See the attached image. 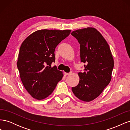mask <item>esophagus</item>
<instances>
[{"label":"esophagus","mask_w":130,"mask_h":130,"mask_svg":"<svg viewBox=\"0 0 130 130\" xmlns=\"http://www.w3.org/2000/svg\"><path fill=\"white\" fill-rule=\"evenodd\" d=\"M72 74V72H70V73H64V74L66 75H69L71 74Z\"/></svg>","instance_id":"obj_1"}]
</instances>
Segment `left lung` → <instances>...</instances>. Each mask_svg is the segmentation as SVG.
Returning <instances> with one entry per match:
<instances>
[{
    "instance_id": "obj_1",
    "label": "left lung",
    "mask_w": 130,
    "mask_h": 130,
    "mask_svg": "<svg viewBox=\"0 0 130 130\" xmlns=\"http://www.w3.org/2000/svg\"><path fill=\"white\" fill-rule=\"evenodd\" d=\"M71 35L80 44L81 62L85 63L84 72L78 74V84L72 90L80 100L92 101L111 80L114 61L111 50L102 35L93 27L74 31Z\"/></svg>"
}]
</instances>
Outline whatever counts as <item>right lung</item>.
I'll return each instance as SVG.
<instances>
[{"instance_id": "obj_1", "label": "right lung", "mask_w": 130, "mask_h": 130, "mask_svg": "<svg viewBox=\"0 0 130 130\" xmlns=\"http://www.w3.org/2000/svg\"><path fill=\"white\" fill-rule=\"evenodd\" d=\"M71 30H41L35 31L21 46L17 68L25 88L34 98L44 99L53 93L63 76L55 66V50Z\"/></svg>"}]
</instances>
